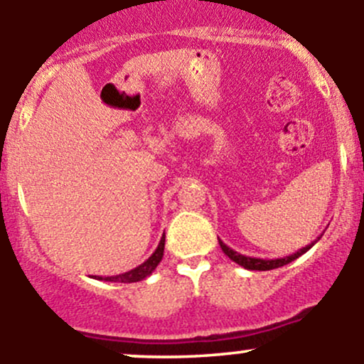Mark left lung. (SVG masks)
I'll return each mask as SVG.
<instances>
[{"mask_svg":"<svg viewBox=\"0 0 364 364\" xmlns=\"http://www.w3.org/2000/svg\"><path fill=\"white\" fill-rule=\"evenodd\" d=\"M318 240H319V237H318ZM318 240H316V241H318ZM316 241H312L311 245H307V246H304V248H300L299 252H295V253H293V255L281 257V259H257V257H246V255H241V253L234 252V250L229 248V246L225 245L222 240H218V243H220L222 252H224L230 260L236 262V264H240L241 267L248 269V271H271V269L283 267V265L290 264L291 260L299 259L300 255H304V253L309 252V250H311L312 246H314Z\"/></svg>","mask_w":364,"mask_h":364,"instance_id":"1","label":"left lung"}]
</instances>
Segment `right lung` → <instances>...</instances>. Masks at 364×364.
I'll list each match as a JSON object with an SVG mask.
<instances>
[{
	"label": "right lung",
	"mask_w": 364,
	"mask_h": 364,
	"mask_svg": "<svg viewBox=\"0 0 364 364\" xmlns=\"http://www.w3.org/2000/svg\"><path fill=\"white\" fill-rule=\"evenodd\" d=\"M163 253H165V232H163L158 248L154 250V253H152V255L146 262H144V264L136 265L135 269H132V271H128V272H123V274L107 276V277L95 276V279L111 281V283H136V281H142L154 272V269L158 267V264L163 259Z\"/></svg>",
	"instance_id": "add662e5"
}]
</instances>
